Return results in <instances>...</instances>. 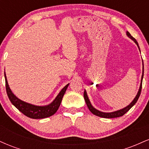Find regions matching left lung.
<instances>
[{
    "instance_id": "1",
    "label": "left lung",
    "mask_w": 149,
    "mask_h": 149,
    "mask_svg": "<svg viewBox=\"0 0 149 149\" xmlns=\"http://www.w3.org/2000/svg\"><path fill=\"white\" fill-rule=\"evenodd\" d=\"M126 33H127V36L128 37L130 38H131L132 40L134 41L135 43L136 44V45L138 46V47H139V49H139V44H138L137 41L136 40V39L134 38H133L132 36H131V34L129 33V32L127 31L126 32ZM143 61V60H142ZM143 71H142V76H141V84H140V87H139V91L137 92V95H136V97H135V98L134 99V100L132 101V102H131L130 104H129V105L127 106V107L123 108V109H120V110H118V111H113V112H111V113H104V112H102V111H100L97 110L95 108H94L92 106L91 103H90V100H89V98L88 97V95H87V92L86 91H84V99H85V102H86V104L87 106H88L89 110L91 111L92 113L94 114V115L95 116H100V117H102V118H118V117H120V116H123L125 113H126L128 111L130 110V109H131L132 107H133V106L135 104H136V102H137L138 99H139V97L140 96V94H141V87H142V80H143Z\"/></svg>"
}]
</instances>
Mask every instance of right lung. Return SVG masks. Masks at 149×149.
Segmentation results:
<instances>
[{
    "label": "right lung",
    "instance_id": "add662e5",
    "mask_svg": "<svg viewBox=\"0 0 149 149\" xmlns=\"http://www.w3.org/2000/svg\"><path fill=\"white\" fill-rule=\"evenodd\" d=\"M5 79H6V92L11 103L24 115L33 119L45 118L49 117V116L54 115L59 109L65 92H66V89L69 85L67 84L61 90L52 103L49 104V105L42 106H42H36L26 103V102L18 99L10 90L8 83V80H7L6 72H5Z\"/></svg>",
    "mask_w": 149,
    "mask_h": 149
}]
</instances>
